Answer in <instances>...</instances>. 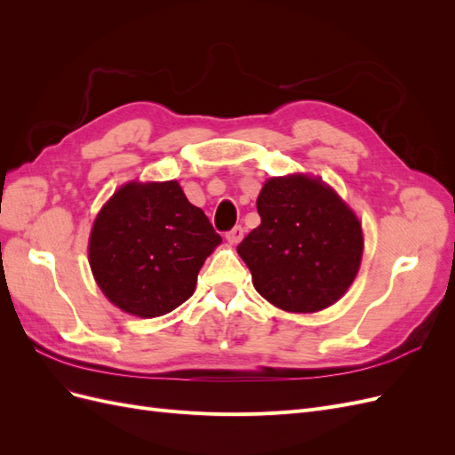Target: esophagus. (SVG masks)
<instances>
[{"label": "esophagus", "instance_id": "esophagus-1", "mask_svg": "<svg viewBox=\"0 0 455 455\" xmlns=\"http://www.w3.org/2000/svg\"><path fill=\"white\" fill-rule=\"evenodd\" d=\"M243 235H244V229H243L241 226H235V228L229 229V231L226 233V239H228L231 244H237V243H241Z\"/></svg>", "mask_w": 455, "mask_h": 455}]
</instances>
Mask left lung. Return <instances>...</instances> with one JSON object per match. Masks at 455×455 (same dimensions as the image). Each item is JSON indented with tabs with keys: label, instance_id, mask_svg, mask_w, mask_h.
Wrapping results in <instances>:
<instances>
[{
	"label": "left lung",
	"instance_id": "8db88e82",
	"mask_svg": "<svg viewBox=\"0 0 455 455\" xmlns=\"http://www.w3.org/2000/svg\"><path fill=\"white\" fill-rule=\"evenodd\" d=\"M261 224L237 252L256 291L273 306L315 313L351 286L363 258V228L349 206L319 178H271L258 201Z\"/></svg>",
	"mask_w": 455,
	"mask_h": 455
}]
</instances>
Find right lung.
<instances>
[{
	"label": "right lung",
	"instance_id": "obj_1",
	"mask_svg": "<svg viewBox=\"0 0 455 455\" xmlns=\"http://www.w3.org/2000/svg\"><path fill=\"white\" fill-rule=\"evenodd\" d=\"M222 237L178 182H131L96 216L89 261L108 299L151 319L194 294L197 275Z\"/></svg>",
	"mask_w": 455,
	"mask_h": 455
}]
</instances>
